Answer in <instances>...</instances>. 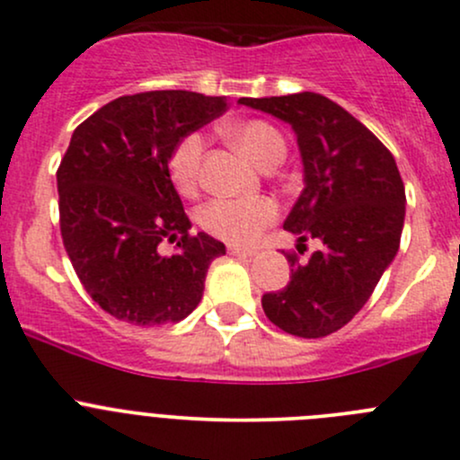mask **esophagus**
<instances>
[{"label":"esophagus","mask_w":460,"mask_h":460,"mask_svg":"<svg viewBox=\"0 0 460 460\" xmlns=\"http://www.w3.org/2000/svg\"><path fill=\"white\" fill-rule=\"evenodd\" d=\"M226 249H229L231 255H238V258H253L255 255V251L244 249V246H238V244H229Z\"/></svg>","instance_id":"esophagus-1"}]
</instances>
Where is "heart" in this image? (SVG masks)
Wrapping results in <instances>:
<instances>
[{"mask_svg":"<svg viewBox=\"0 0 460 460\" xmlns=\"http://www.w3.org/2000/svg\"><path fill=\"white\" fill-rule=\"evenodd\" d=\"M231 143L255 163L258 167L267 169L275 163H282L287 154V143L282 134L267 123V120H240L231 123L225 129ZM200 158H202V138L198 134H190L173 147L169 156V176L181 193H193L200 178ZM278 216L275 202L267 198H251V200H229V198H216L198 211V222L207 234L226 240L231 244H249L262 234V229Z\"/></svg>","mask_w":460,"mask_h":460,"instance_id":"b5f03b06","label":"heart"}]
</instances>
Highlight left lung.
I'll list each match as a JSON object with an SVG mask.
<instances>
[{"mask_svg": "<svg viewBox=\"0 0 460 460\" xmlns=\"http://www.w3.org/2000/svg\"><path fill=\"white\" fill-rule=\"evenodd\" d=\"M238 103L293 128L304 190L284 229L297 235V249L311 238L322 243L306 264L287 255L291 282L264 295L262 308L288 335L326 337L361 311L399 251L405 190L394 156L355 116L315 92Z\"/></svg>", "mask_w": 460, "mask_h": 460, "instance_id": "left-lung-1", "label": "left lung"}]
</instances>
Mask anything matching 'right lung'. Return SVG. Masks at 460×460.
Instances as JSON below:
<instances>
[{"label":"right lung","mask_w":460,"mask_h":460,"mask_svg":"<svg viewBox=\"0 0 460 460\" xmlns=\"http://www.w3.org/2000/svg\"><path fill=\"white\" fill-rule=\"evenodd\" d=\"M225 110V96L141 92L110 101L72 134L57 172L61 238L85 291L120 322L185 319L225 255L211 235H190L169 176L173 147ZM165 239L177 243L173 256L157 249Z\"/></svg>","instance_id":"add662e5"}]
</instances>
